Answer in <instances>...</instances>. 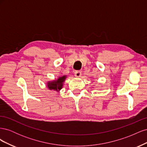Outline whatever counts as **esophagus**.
Returning a JSON list of instances; mask_svg holds the SVG:
<instances>
[{
  "label": "esophagus",
  "mask_w": 147,
  "mask_h": 147,
  "mask_svg": "<svg viewBox=\"0 0 147 147\" xmlns=\"http://www.w3.org/2000/svg\"><path fill=\"white\" fill-rule=\"evenodd\" d=\"M81 75H82V73H81L80 71L76 70V71H75V76L76 77H81Z\"/></svg>",
  "instance_id": "esophagus-1"
}]
</instances>
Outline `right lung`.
<instances>
[{"label":"right lung","instance_id":"1","mask_svg":"<svg viewBox=\"0 0 147 147\" xmlns=\"http://www.w3.org/2000/svg\"><path fill=\"white\" fill-rule=\"evenodd\" d=\"M65 76L59 77L57 80H55L52 82H49L48 83V87L50 90H54L58 91L60 90L63 86V83L64 82L65 79Z\"/></svg>","mask_w":147,"mask_h":147}]
</instances>
